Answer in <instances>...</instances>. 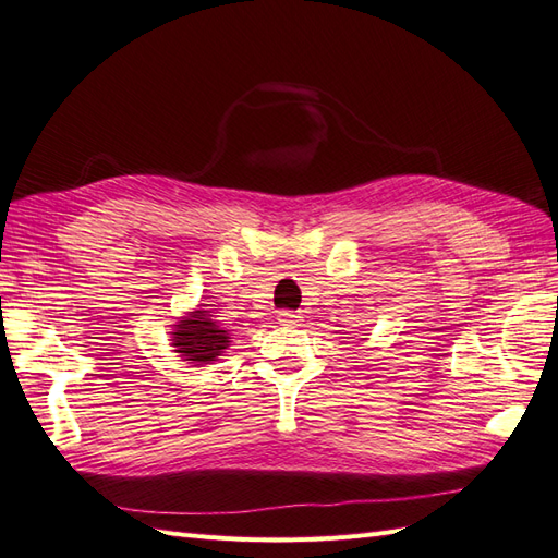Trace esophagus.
Segmentation results:
<instances>
[{
    "label": "esophagus",
    "mask_w": 558,
    "mask_h": 558,
    "mask_svg": "<svg viewBox=\"0 0 558 558\" xmlns=\"http://www.w3.org/2000/svg\"><path fill=\"white\" fill-rule=\"evenodd\" d=\"M278 320L282 325H299V323H302V316H299L296 311H280L278 313Z\"/></svg>",
    "instance_id": "esophagus-1"
}]
</instances>
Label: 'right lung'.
<instances>
[{"instance_id":"add662e5","label":"right lung","mask_w":558,"mask_h":558,"mask_svg":"<svg viewBox=\"0 0 558 558\" xmlns=\"http://www.w3.org/2000/svg\"><path fill=\"white\" fill-rule=\"evenodd\" d=\"M228 341H231L228 330H223L217 320H211L209 311L199 308L181 318L177 330L171 332V347H174L183 361L195 365L217 361V355L223 353Z\"/></svg>"}]
</instances>
